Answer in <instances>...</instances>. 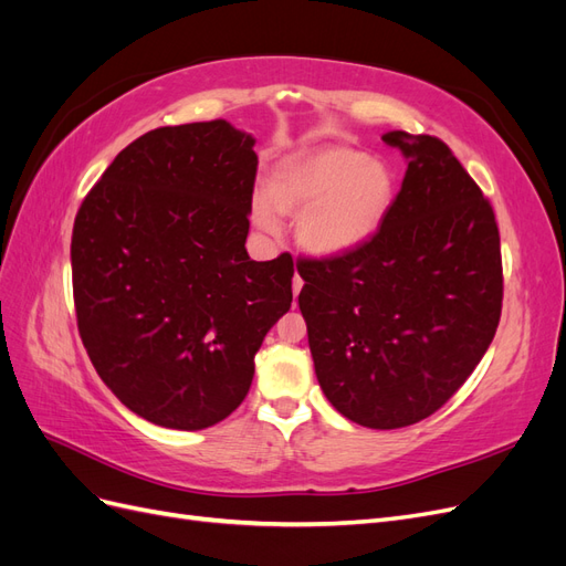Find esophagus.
<instances>
[{"label":"esophagus","instance_id":"1","mask_svg":"<svg viewBox=\"0 0 566 566\" xmlns=\"http://www.w3.org/2000/svg\"><path fill=\"white\" fill-rule=\"evenodd\" d=\"M300 290H302V279H300V273H295V276H293V295H300Z\"/></svg>","mask_w":566,"mask_h":566}]
</instances>
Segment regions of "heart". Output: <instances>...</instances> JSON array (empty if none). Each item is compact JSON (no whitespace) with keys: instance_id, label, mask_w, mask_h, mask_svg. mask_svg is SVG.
I'll return each mask as SVG.
<instances>
[{"instance_id":"1","label":"heart","mask_w":566,"mask_h":566,"mask_svg":"<svg viewBox=\"0 0 566 566\" xmlns=\"http://www.w3.org/2000/svg\"><path fill=\"white\" fill-rule=\"evenodd\" d=\"M397 200V175L352 146H321L271 169L266 193L250 200L252 224L281 235V214L297 217V243L314 256L337 260L366 248Z\"/></svg>"}]
</instances>
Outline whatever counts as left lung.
Segmentation results:
<instances>
[{
    "mask_svg": "<svg viewBox=\"0 0 566 566\" xmlns=\"http://www.w3.org/2000/svg\"><path fill=\"white\" fill-rule=\"evenodd\" d=\"M408 167L373 241L302 260L300 312L318 385L342 416L399 430L447 403L482 361L503 304L501 235L451 148L387 132Z\"/></svg>",
    "mask_w": 566,
    "mask_h": 566,
    "instance_id": "left-lung-1",
    "label": "left lung"
}]
</instances>
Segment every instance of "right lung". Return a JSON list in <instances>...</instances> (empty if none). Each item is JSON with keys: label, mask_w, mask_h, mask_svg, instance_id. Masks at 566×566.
Wrapping results in <instances>:
<instances>
[{"label": "right lung", "mask_w": 566, "mask_h": 566, "mask_svg": "<svg viewBox=\"0 0 566 566\" xmlns=\"http://www.w3.org/2000/svg\"><path fill=\"white\" fill-rule=\"evenodd\" d=\"M256 163L254 136L227 119L153 129L75 217L84 349L132 413L167 430H205L241 406L293 302V260L245 250Z\"/></svg>", "instance_id": "obj_1"}]
</instances>
